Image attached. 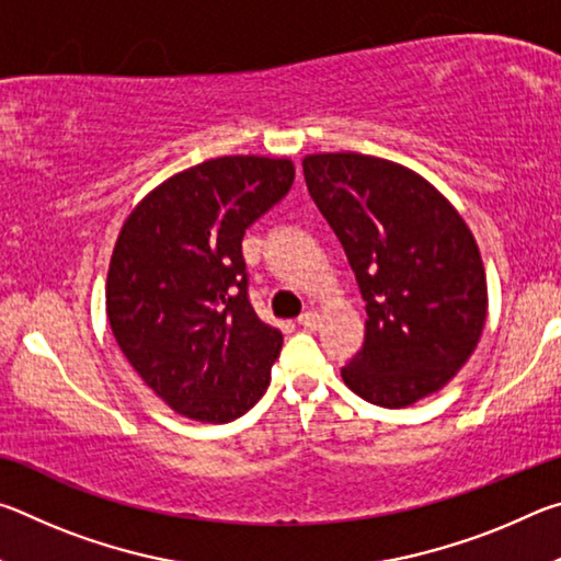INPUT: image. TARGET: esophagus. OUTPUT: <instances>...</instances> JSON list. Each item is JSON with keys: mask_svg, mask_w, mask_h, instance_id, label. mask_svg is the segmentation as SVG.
<instances>
[{"mask_svg": "<svg viewBox=\"0 0 561 561\" xmlns=\"http://www.w3.org/2000/svg\"><path fill=\"white\" fill-rule=\"evenodd\" d=\"M299 324L309 331H317L321 327V317L317 314V311H304V314L299 317Z\"/></svg>", "mask_w": 561, "mask_h": 561, "instance_id": "1", "label": "esophagus"}]
</instances>
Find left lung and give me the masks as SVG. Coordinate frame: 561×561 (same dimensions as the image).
Wrapping results in <instances>:
<instances>
[{
	"label": "left lung",
	"instance_id": "8db88e82",
	"mask_svg": "<svg viewBox=\"0 0 561 561\" xmlns=\"http://www.w3.org/2000/svg\"><path fill=\"white\" fill-rule=\"evenodd\" d=\"M301 165L366 301L364 348L341 368L344 383L383 408L438 393L468 364L488 317L470 227L438 187L393 160L311 153Z\"/></svg>",
	"mask_w": 561,
	"mask_h": 561
}]
</instances>
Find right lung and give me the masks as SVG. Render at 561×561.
<instances>
[{
	"mask_svg": "<svg viewBox=\"0 0 561 561\" xmlns=\"http://www.w3.org/2000/svg\"><path fill=\"white\" fill-rule=\"evenodd\" d=\"M291 183L289 158H213L150 190L121 227L108 324L136 374L180 415L230 423L267 391L282 331L247 299L242 237Z\"/></svg>",
	"mask_w": 561,
	"mask_h": 561,
	"instance_id": "obj_1",
	"label": "right lung"
}]
</instances>
